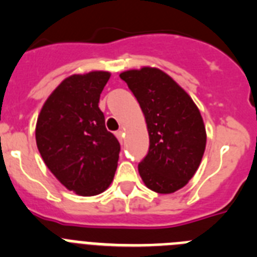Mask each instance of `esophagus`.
<instances>
[{
	"instance_id": "obj_1",
	"label": "esophagus",
	"mask_w": 257,
	"mask_h": 257,
	"mask_svg": "<svg viewBox=\"0 0 257 257\" xmlns=\"http://www.w3.org/2000/svg\"><path fill=\"white\" fill-rule=\"evenodd\" d=\"M115 138H117L118 140H119V143H123V138H124V133L122 130H118V131H115Z\"/></svg>"
}]
</instances>
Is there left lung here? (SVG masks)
I'll return each instance as SVG.
<instances>
[{"instance_id": "obj_1", "label": "left lung", "mask_w": 257, "mask_h": 257, "mask_svg": "<svg viewBox=\"0 0 257 257\" xmlns=\"http://www.w3.org/2000/svg\"><path fill=\"white\" fill-rule=\"evenodd\" d=\"M140 104L149 133V151L138 169L149 189L169 194L187 185L206 148L198 108L170 76L144 67L119 74Z\"/></svg>"}]
</instances>
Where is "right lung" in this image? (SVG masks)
<instances>
[{
  "mask_svg": "<svg viewBox=\"0 0 257 257\" xmlns=\"http://www.w3.org/2000/svg\"><path fill=\"white\" fill-rule=\"evenodd\" d=\"M110 74L65 78L38 115L36 142L44 162L67 189L96 196L110 185L121 145L105 128L99 99Z\"/></svg>",
  "mask_w": 257,
  "mask_h": 257,
  "instance_id": "1",
  "label": "right lung"
}]
</instances>
